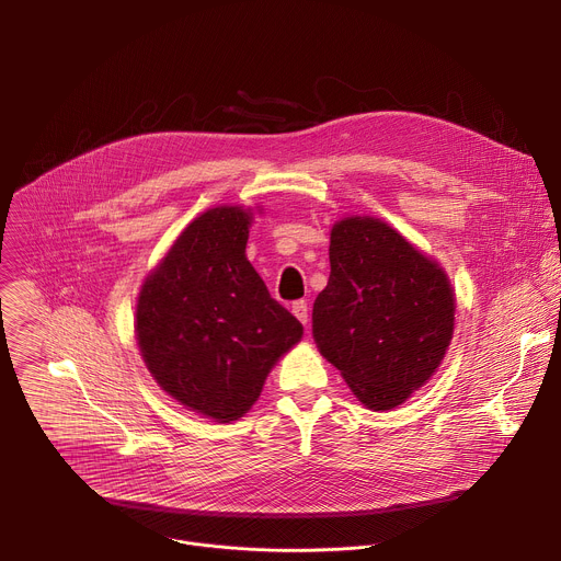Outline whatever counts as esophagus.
Instances as JSON below:
<instances>
[{
  "mask_svg": "<svg viewBox=\"0 0 561 561\" xmlns=\"http://www.w3.org/2000/svg\"><path fill=\"white\" fill-rule=\"evenodd\" d=\"M293 314L299 319V322L306 327L308 324V304L304 301V299H299V301H293Z\"/></svg>",
  "mask_w": 561,
  "mask_h": 561,
  "instance_id": "1",
  "label": "esophagus"
}]
</instances>
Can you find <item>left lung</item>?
Returning <instances> with one entry per match:
<instances>
[{"label": "left lung", "instance_id": "left-lung-1", "mask_svg": "<svg viewBox=\"0 0 561 561\" xmlns=\"http://www.w3.org/2000/svg\"><path fill=\"white\" fill-rule=\"evenodd\" d=\"M331 277L312 304V340L370 411L402 407L439 368L455 331L446 271L370 215L331 228Z\"/></svg>", "mask_w": 561, "mask_h": 561}]
</instances>
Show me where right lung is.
Masks as SVG:
<instances>
[{"mask_svg": "<svg viewBox=\"0 0 561 561\" xmlns=\"http://www.w3.org/2000/svg\"><path fill=\"white\" fill-rule=\"evenodd\" d=\"M253 217V208L226 204L195 217L146 275L135 306L152 379L219 424L251 411L273 366L304 335L247 257Z\"/></svg>", "mask_w": 561, "mask_h": 561, "instance_id": "right-lung-1", "label": "right lung"}]
</instances>
